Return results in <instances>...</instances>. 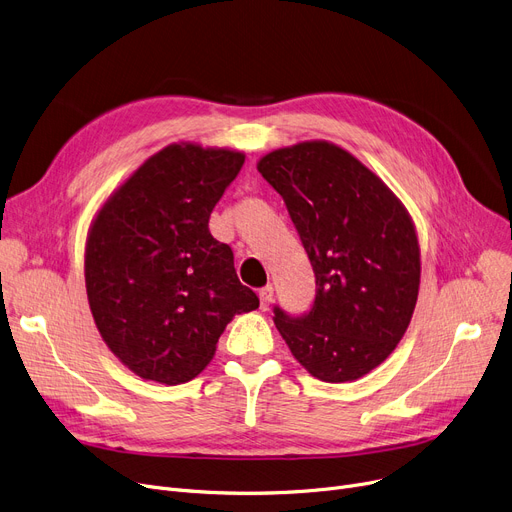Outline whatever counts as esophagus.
Wrapping results in <instances>:
<instances>
[{
  "label": "esophagus",
  "instance_id": "obj_1",
  "mask_svg": "<svg viewBox=\"0 0 512 512\" xmlns=\"http://www.w3.org/2000/svg\"><path fill=\"white\" fill-rule=\"evenodd\" d=\"M272 301H274V286L267 284V286H263V288L259 290V307H261L263 311H267V309H270Z\"/></svg>",
  "mask_w": 512,
  "mask_h": 512
}]
</instances>
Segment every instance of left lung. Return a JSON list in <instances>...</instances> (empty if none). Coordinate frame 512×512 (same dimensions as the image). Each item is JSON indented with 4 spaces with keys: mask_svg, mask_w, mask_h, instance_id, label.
<instances>
[{
    "mask_svg": "<svg viewBox=\"0 0 512 512\" xmlns=\"http://www.w3.org/2000/svg\"><path fill=\"white\" fill-rule=\"evenodd\" d=\"M257 170L282 195L315 274L307 315L274 309V324L321 382H355L384 363L417 305L421 251L407 207L346 149L303 141Z\"/></svg>",
    "mask_w": 512,
    "mask_h": 512,
    "instance_id": "left-lung-1",
    "label": "left lung"
}]
</instances>
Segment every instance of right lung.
Returning <instances> with one entry per match:
<instances>
[{
  "label": "right lung",
  "instance_id": "1",
  "mask_svg": "<svg viewBox=\"0 0 512 512\" xmlns=\"http://www.w3.org/2000/svg\"><path fill=\"white\" fill-rule=\"evenodd\" d=\"M245 153L172 143L145 159L97 211L85 284L107 348L143 380L184 384L207 367L238 313L259 307L209 215Z\"/></svg>",
  "mask_w": 512,
  "mask_h": 512
}]
</instances>
